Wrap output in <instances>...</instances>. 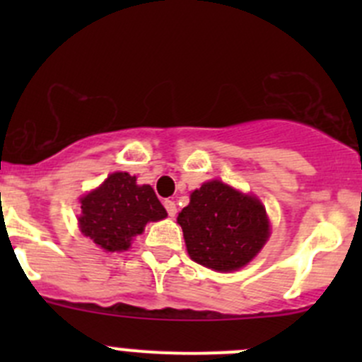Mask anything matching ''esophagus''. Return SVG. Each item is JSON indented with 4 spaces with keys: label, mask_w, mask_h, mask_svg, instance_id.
Returning a JSON list of instances; mask_svg holds the SVG:
<instances>
[{
    "label": "esophagus",
    "mask_w": 362,
    "mask_h": 362,
    "mask_svg": "<svg viewBox=\"0 0 362 362\" xmlns=\"http://www.w3.org/2000/svg\"><path fill=\"white\" fill-rule=\"evenodd\" d=\"M164 208H166L170 217H175V215H177V204H175V202H171V199H166V202H164Z\"/></svg>",
    "instance_id": "esophagus-1"
}]
</instances>
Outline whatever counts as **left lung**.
<instances>
[{"label":"left lung","instance_id":"8db88e82","mask_svg":"<svg viewBox=\"0 0 362 362\" xmlns=\"http://www.w3.org/2000/svg\"><path fill=\"white\" fill-rule=\"evenodd\" d=\"M192 261L215 272H235L249 264L269 238L266 208L221 180L204 182L178 214Z\"/></svg>","mask_w":362,"mask_h":362}]
</instances>
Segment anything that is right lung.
<instances>
[{
    "instance_id": "right-lung-1",
    "label": "right lung",
    "mask_w": 362,
    "mask_h": 362,
    "mask_svg": "<svg viewBox=\"0 0 362 362\" xmlns=\"http://www.w3.org/2000/svg\"><path fill=\"white\" fill-rule=\"evenodd\" d=\"M80 231L107 252L129 249L147 222L166 217V210L151 185H138L136 177L115 171L94 191L80 198Z\"/></svg>"
}]
</instances>
